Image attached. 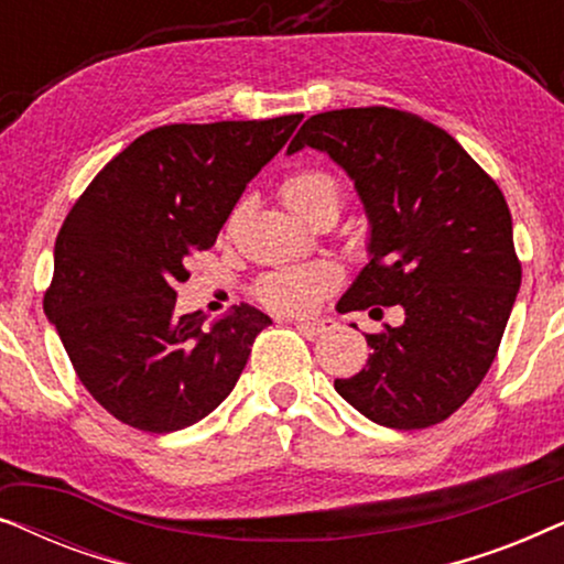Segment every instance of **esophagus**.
I'll use <instances>...</instances> for the list:
<instances>
[{"mask_svg":"<svg viewBox=\"0 0 564 564\" xmlns=\"http://www.w3.org/2000/svg\"><path fill=\"white\" fill-rule=\"evenodd\" d=\"M295 326H297L300 334H305V336H318V334H326V330L334 328V323H330V321H315V318H307V321L297 318Z\"/></svg>","mask_w":564,"mask_h":564,"instance_id":"esophagus-1","label":"esophagus"}]
</instances>
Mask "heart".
I'll use <instances>...</instances> for the list:
<instances>
[{"label": "heart", "instance_id": "obj_1", "mask_svg": "<svg viewBox=\"0 0 564 564\" xmlns=\"http://www.w3.org/2000/svg\"><path fill=\"white\" fill-rule=\"evenodd\" d=\"M280 199L292 213L305 220H315L323 213H338L341 207V184L326 169H297L280 182ZM338 284V272L328 261L274 269L261 276L253 295L261 305L276 313L300 315L315 307Z\"/></svg>", "mask_w": 564, "mask_h": 564}]
</instances>
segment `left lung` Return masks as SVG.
<instances>
[{
    "mask_svg": "<svg viewBox=\"0 0 564 564\" xmlns=\"http://www.w3.org/2000/svg\"><path fill=\"white\" fill-rule=\"evenodd\" d=\"M305 145L346 169L372 223L338 313H403L367 334L365 369L336 392L388 429L446 421L488 375L521 288L503 192L446 130L395 107L313 115L288 153Z\"/></svg>",
    "mask_w": 564,
    "mask_h": 564,
    "instance_id": "obj_1",
    "label": "left lung"
}]
</instances>
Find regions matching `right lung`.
Masks as SVG:
<instances>
[{"mask_svg":"<svg viewBox=\"0 0 564 564\" xmlns=\"http://www.w3.org/2000/svg\"><path fill=\"white\" fill-rule=\"evenodd\" d=\"M300 120L153 128L107 161L68 210L43 307L76 377L118 421L169 434L236 388L272 321L241 303L207 328L203 311L176 315V284Z\"/></svg>","mask_w":564,"mask_h":564,"instance_id":"obj_1","label":"right lung"}]
</instances>
